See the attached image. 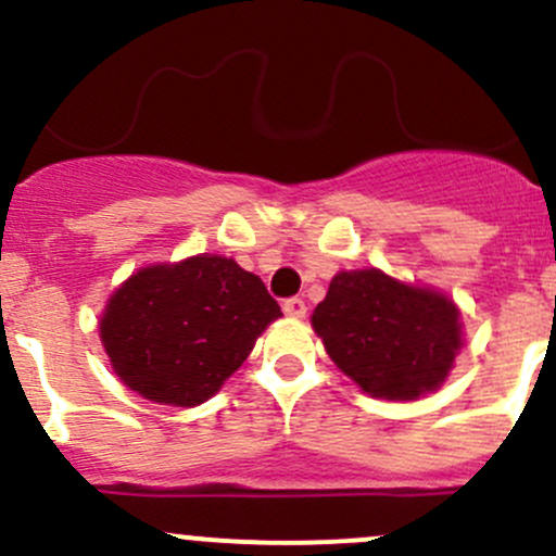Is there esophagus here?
I'll return each instance as SVG.
<instances>
[{"label":"esophagus","instance_id":"34e87169","mask_svg":"<svg viewBox=\"0 0 556 556\" xmlns=\"http://www.w3.org/2000/svg\"><path fill=\"white\" fill-rule=\"evenodd\" d=\"M282 311L292 319H301V316H306V301L303 298H288V301L282 303Z\"/></svg>","mask_w":556,"mask_h":556}]
</instances>
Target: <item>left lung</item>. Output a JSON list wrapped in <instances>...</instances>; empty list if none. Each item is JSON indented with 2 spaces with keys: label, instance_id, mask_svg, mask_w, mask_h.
Masks as SVG:
<instances>
[{
  "label": "left lung",
  "instance_id": "obj_1",
  "mask_svg": "<svg viewBox=\"0 0 556 556\" xmlns=\"http://www.w3.org/2000/svg\"><path fill=\"white\" fill-rule=\"evenodd\" d=\"M311 325L343 375L388 401H414L441 388L462 348L454 301L380 268L334 274Z\"/></svg>",
  "mask_w": 556,
  "mask_h": 556
}]
</instances>
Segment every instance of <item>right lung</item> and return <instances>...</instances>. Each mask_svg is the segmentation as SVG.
I'll use <instances>...</instances> for the list:
<instances>
[{
    "mask_svg": "<svg viewBox=\"0 0 556 556\" xmlns=\"http://www.w3.org/2000/svg\"><path fill=\"white\" fill-rule=\"evenodd\" d=\"M279 303L224 255L139 268L110 295L100 338L113 371L142 399L198 406L242 367Z\"/></svg>",
    "mask_w": 556,
    "mask_h": 556,
    "instance_id": "right-lung-1",
    "label": "right lung"
}]
</instances>
